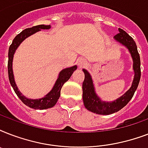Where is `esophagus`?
<instances>
[{
    "mask_svg": "<svg viewBox=\"0 0 148 148\" xmlns=\"http://www.w3.org/2000/svg\"><path fill=\"white\" fill-rule=\"evenodd\" d=\"M76 63L79 68H82V67H84L85 65H87V61H86L84 59H83V58H80V59H78V60H77Z\"/></svg>",
    "mask_w": 148,
    "mask_h": 148,
    "instance_id": "esophagus-1",
    "label": "esophagus"
}]
</instances>
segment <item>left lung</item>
<instances>
[{
  "instance_id": "left-lung-1",
  "label": "left lung",
  "mask_w": 148,
  "mask_h": 148,
  "mask_svg": "<svg viewBox=\"0 0 148 148\" xmlns=\"http://www.w3.org/2000/svg\"><path fill=\"white\" fill-rule=\"evenodd\" d=\"M119 33L114 37L115 40L128 49L129 52L133 59V69L134 71V77L131 88L124 95L112 102L102 101L96 95L95 86L93 84L92 78L88 71L83 69L84 73V81L82 84L83 90L84 104L88 110L97 114L108 115L117 112L118 110L127 104L133 97L135 90L138 87L140 79V60L138 53V47L134 39L126 33L124 30L118 28Z\"/></svg>"
}]
</instances>
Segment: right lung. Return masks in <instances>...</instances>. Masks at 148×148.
<instances>
[{"label": "right lung", "mask_w": 148, "mask_h": 148, "mask_svg": "<svg viewBox=\"0 0 148 148\" xmlns=\"http://www.w3.org/2000/svg\"><path fill=\"white\" fill-rule=\"evenodd\" d=\"M51 28V25H37V26L32 27L30 28H27L21 31L19 34H17L13 40L12 44L10 45L9 51H8V77H9V81L12 86L13 89L17 95V97H19L23 103L27 105V107H30L31 108L36 109V110H45L47 108H52L55 105L56 103L58 102V99L60 97V90L64 84L69 80V78L71 77L73 72L77 69V66H73L71 67L65 68L62 70L59 74L58 78L56 81V83L54 86L52 88V90L50 91L47 95H45V97L40 99H29L24 97L21 93L20 92L18 88H17L16 84L14 81V77L13 74V69H12V62L14 54L15 53V51L17 50L21 43L26 39L27 37L32 35L33 34L40 31L41 29L47 30V29Z\"/></svg>", "instance_id": "right-lung-1"}]
</instances>
